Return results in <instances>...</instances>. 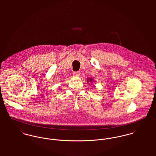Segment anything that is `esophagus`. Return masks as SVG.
Instances as JSON below:
<instances>
[{
    "label": "esophagus",
    "mask_w": 156,
    "mask_h": 156,
    "mask_svg": "<svg viewBox=\"0 0 156 156\" xmlns=\"http://www.w3.org/2000/svg\"><path fill=\"white\" fill-rule=\"evenodd\" d=\"M73 74L75 75V76H79L80 75V72L79 71H74L73 73Z\"/></svg>",
    "instance_id": "1"
}]
</instances>
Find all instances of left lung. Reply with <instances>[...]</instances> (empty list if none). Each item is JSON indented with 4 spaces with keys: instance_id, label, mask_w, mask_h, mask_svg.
<instances>
[{
    "instance_id": "obj_1",
    "label": "left lung",
    "mask_w": 156,
    "mask_h": 156,
    "mask_svg": "<svg viewBox=\"0 0 156 156\" xmlns=\"http://www.w3.org/2000/svg\"><path fill=\"white\" fill-rule=\"evenodd\" d=\"M88 80H89V79H88ZM89 81L91 82V81H92V79H89Z\"/></svg>"
}]
</instances>
